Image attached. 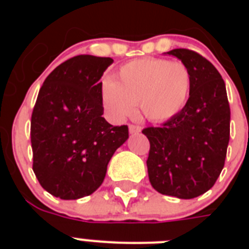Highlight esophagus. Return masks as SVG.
<instances>
[{
    "mask_svg": "<svg viewBox=\"0 0 249 249\" xmlns=\"http://www.w3.org/2000/svg\"><path fill=\"white\" fill-rule=\"evenodd\" d=\"M129 133L131 135H137L141 132V127L140 126H136V124H129Z\"/></svg>",
    "mask_w": 249,
    "mask_h": 249,
    "instance_id": "esophagus-1",
    "label": "esophagus"
}]
</instances>
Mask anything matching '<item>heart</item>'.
I'll list each match as a JSON object with an SVG mask.
<instances>
[{
  "label": "heart",
  "instance_id": "b5f03b06",
  "mask_svg": "<svg viewBox=\"0 0 249 249\" xmlns=\"http://www.w3.org/2000/svg\"><path fill=\"white\" fill-rule=\"evenodd\" d=\"M191 82V72L184 63L162 58L135 59L121 68L116 81L103 83V106L117 122L132 117L137 103L147 120L164 122L183 109Z\"/></svg>",
  "mask_w": 249,
  "mask_h": 249
}]
</instances>
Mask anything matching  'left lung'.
Wrapping results in <instances>:
<instances>
[{
	"instance_id": "left-lung-1",
	"label": "left lung",
	"mask_w": 249,
	"mask_h": 249,
	"mask_svg": "<svg viewBox=\"0 0 249 249\" xmlns=\"http://www.w3.org/2000/svg\"><path fill=\"white\" fill-rule=\"evenodd\" d=\"M166 54L181 59L191 72L190 98L162 127L142 131L149 141L148 178L157 192L191 199L211 190L221 175L230 142L231 109L217 68L186 48Z\"/></svg>"
}]
</instances>
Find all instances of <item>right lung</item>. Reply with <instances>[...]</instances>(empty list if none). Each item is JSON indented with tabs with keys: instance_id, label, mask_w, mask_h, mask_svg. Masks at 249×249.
I'll return each mask as SVG.
<instances>
[{
	"instance_id": "obj_1",
	"label": "right lung",
	"mask_w": 249,
	"mask_h": 249,
	"mask_svg": "<svg viewBox=\"0 0 249 249\" xmlns=\"http://www.w3.org/2000/svg\"><path fill=\"white\" fill-rule=\"evenodd\" d=\"M109 57L80 54L57 66L39 89L31 117L34 172L54 197L78 199L102 184L107 164L128 127L105 118L103 72Z\"/></svg>"
}]
</instances>
